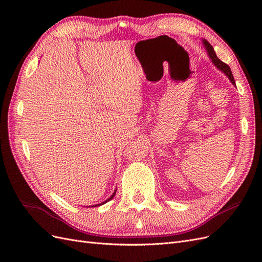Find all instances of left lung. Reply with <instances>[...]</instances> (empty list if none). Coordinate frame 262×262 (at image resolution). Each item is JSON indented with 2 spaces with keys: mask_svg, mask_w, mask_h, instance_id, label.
I'll return each mask as SVG.
<instances>
[{
  "mask_svg": "<svg viewBox=\"0 0 262 262\" xmlns=\"http://www.w3.org/2000/svg\"><path fill=\"white\" fill-rule=\"evenodd\" d=\"M202 41H203V45H204V47H205V49H207V51H208V53H209L210 59H211L212 62H213V64L219 70H221L222 72H223V73L229 78V81L232 82V84L235 85L234 76H233V74H232V71H231V69H229V67H228L227 64H225L224 62H222V61L216 57L215 52H214L213 47L209 43V41L205 40V39H203ZM235 86H236V85H235Z\"/></svg>",
  "mask_w": 262,
  "mask_h": 262,
  "instance_id": "obj_1",
  "label": "left lung"
}]
</instances>
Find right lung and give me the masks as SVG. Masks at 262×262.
<instances>
[{
  "instance_id": "right-lung-1",
  "label": "right lung",
  "mask_w": 262,
  "mask_h": 262,
  "mask_svg": "<svg viewBox=\"0 0 262 262\" xmlns=\"http://www.w3.org/2000/svg\"><path fill=\"white\" fill-rule=\"evenodd\" d=\"M115 194H116V190H115V192H114V193H113V194H112V196H110V198H109V199H108V200H106V201H105V202H102V203H99V204H96V205H93V207H98V205H101V204H104V203H106V202H108V201H109V200H112V199H113V198H114V196H115Z\"/></svg>"
}]
</instances>
